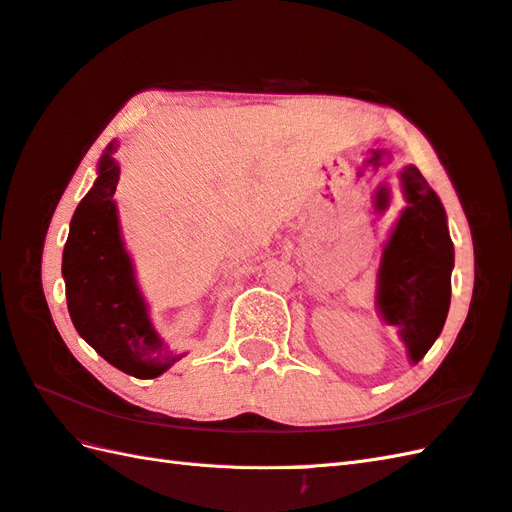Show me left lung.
Returning <instances> with one entry per match:
<instances>
[{"label": "left lung", "mask_w": 512, "mask_h": 512, "mask_svg": "<svg viewBox=\"0 0 512 512\" xmlns=\"http://www.w3.org/2000/svg\"><path fill=\"white\" fill-rule=\"evenodd\" d=\"M399 176L406 209L384 244L375 307L384 323L397 329L410 362L417 364L445 325L454 244L443 202L423 174L414 165H406Z\"/></svg>", "instance_id": "8db88e82"}]
</instances>
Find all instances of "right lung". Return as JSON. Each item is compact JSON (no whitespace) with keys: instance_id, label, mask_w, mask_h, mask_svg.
<instances>
[{"instance_id":"add662e5","label":"right lung","mask_w":512,"mask_h":512,"mask_svg":"<svg viewBox=\"0 0 512 512\" xmlns=\"http://www.w3.org/2000/svg\"><path fill=\"white\" fill-rule=\"evenodd\" d=\"M117 146L111 141L102 152L98 178L69 222L63 251L67 310L80 338L106 362L126 375L152 379L185 353H172L154 329L122 240L113 198L120 181V163L113 157Z\"/></svg>"}]
</instances>
